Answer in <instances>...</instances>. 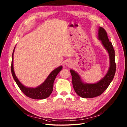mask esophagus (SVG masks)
<instances>
[{
    "instance_id": "1",
    "label": "esophagus",
    "mask_w": 127,
    "mask_h": 127,
    "mask_svg": "<svg viewBox=\"0 0 127 127\" xmlns=\"http://www.w3.org/2000/svg\"><path fill=\"white\" fill-rule=\"evenodd\" d=\"M73 63L71 61V60H67V61H66L65 65L66 66H67V67H71V66H72Z\"/></svg>"
}]
</instances>
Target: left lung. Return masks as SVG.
I'll return each instance as SVG.
<instances>
[{"label":"left lung","mask_w":127,"mask_h":127,"mask_svg":"<svg viewBox=\"0 0 127 127\" xmlns=\"http://www.w3.org/2000/svg\"><path fill=\"white\" fill-rule=\"evenodd\" d=\"M98 38L109 53L110 66L105 75L96 83H88L82 81L80 76L76 71L70 70L74 90L78 95L82 98H94L101 95L108 88L115 74V51L112 43L109 41L106 31L101 27L98 29Z\"/></svg>","instance_id":"8db88e82"}]
</instances>
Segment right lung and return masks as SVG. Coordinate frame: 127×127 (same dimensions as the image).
<instances>
[{"label": "right lung", "mask_w": 127, "mask_h": 127, "mask_svg": "<svg viewBox=\"0 0 127 127\" xmlns=\"http://www.w3.org/2000/svg\"><path fill=\"white\" fill-rule=\"evenodd\" d=\"M15 47L13 50L12 56V63H11V72L12 76L14 78L15 81L17 84L24 94L27 97L34 99H43L48 97L53 91V82L56 78L58 73L61 71L63 68L62 66H60L59 67L53 70L49 76L46 78L43 83L36 88H29L24 85L19 81L16 76L13 67V55L15 50Z\"/></svg>", "instance_id": "obj_1"}]
</instances>
